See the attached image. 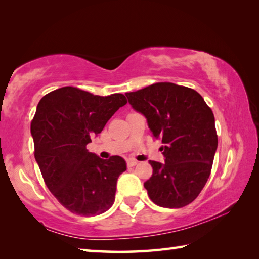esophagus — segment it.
<instances>
[{
    "label": "esophagus",
    "instance_id": "esophagus-1",
    "mask_svg": "<svg viewBox=\"0 0 259 259\" xmlns=\"http://www.w3.org/2000/svg\"><path fill=\"white\" fill-rule=\"evenodd\" d=\"M136 164H138V161H136V160H128V161H126V166H128V167H134V166H136Z\"/></svg>",
    "mask_w": 259,
    "mask_h": 259
}]
</instances>
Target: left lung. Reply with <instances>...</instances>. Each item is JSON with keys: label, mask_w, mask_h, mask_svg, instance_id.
<instances>
[{"label": "left lung", "mask_w": 259, "mask_h": 259, "mask_svg": "<svg viewBox=\"0 0 259 259\" xmlns=\"http://www.w3.org/2000/svg\"><path fill=\"white\" fill-rule=\"evenodd\" d=\"M145 115L164 162L150 160L152 176L144 184L156 205L181 208L194 201L211 171L218 138L214 117L202 97L190 88L159 82L125 93Z\"/></svg>", "instance_id": "obj_1"}]
</instances>
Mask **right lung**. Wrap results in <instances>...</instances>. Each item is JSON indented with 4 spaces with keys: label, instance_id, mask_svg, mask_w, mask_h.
I'll use <instances>...</instances> for the list:
<instances>
[{
    "label": "right lung",
    "instance_id": "obj_1",
    "mask_svg": "<svg viewBox=\"0 0 259 259\" xmlns=\"http://www.w3.org/2000/svg\"><path fill=\"white\" fill-rule=\"evenodd\" d=\"M125 103L121 93L100 97L73 87L60 88L38 102L31 122L35 160L49 190L71 212L95 216L113 205L124 159H101L87 145Z\"/></svg>",
    "mask_w": 259,
    "mask_h": 259
}]
</instances>
